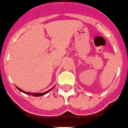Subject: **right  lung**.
<instances>
[{
    "label": "right lung",
    "instance_id": "right-lung-1",
    "mask_svg": "<svg viewBox=\"0 0 128 128\" xmlns=\"http://www.w3.org/2000/svg\"><path fill=\"white\" fill-rule=\"evenodd\" d=\"M16 88H17V89H18V90H20V91L21 92H23V93H26V94H28V95H32V96H42V95H44V94H46V93H47L48 92H49V91H50V90H52V89H53L54 87L52 88H51V89H49L48 91H46V92H44V93H29V92H26V91H23L22 89H20V88H18V87H16Z\"/></svg>",
    "mask_w": 128,
    "mask_h": 128
}]
</instances>
